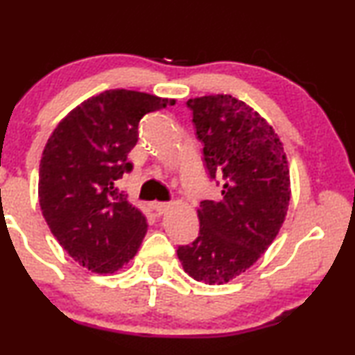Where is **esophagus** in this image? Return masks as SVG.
Here are the masks:
<instances>
[{"instance_id": "34e87169", "label": "esophagus", "mask_w": 355, "mask_h": 355, "mask_svg": "<svg viewBox=\"0 0 355 355\" xmlns=\"http://www.w3.org/2000/svg\"><path fill=\"white\" fill-rule=\"evenodd\" d=\"M168 207H171V202H161V201H154L153 202V209L157 214H164Z\"/></svg>"}]
</instances>
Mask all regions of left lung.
Listing matches in <instances>:
<instances>
[{
  "label": "left lung",
  "instance_id": "left-lung-1",
  "mask_svg": "<svg viewBox=\"0 0 355 355\" xmlns=\"http://www.w3.org/2000/svg\"><path fill=\"white\" fill-rule=\"evenodd\" d=\"M187 106L209 177H222V198L201 202L199 236L177 256L196 282L223 284L246 272L283 225L291 198L286 154L270 123L232 94Z\"/></svg>",
  "mask_w": 355,
  "mask_h": 355
}]
</instances>
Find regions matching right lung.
Wrapping results in <instances>:
<instances>
[{"label":"right lung","instance_id":"right-lung-1","mask_svg":"<svg viewBox=\"0 0 355 355\" xmlns=\"http://www.w3.org/2000/svg\"><path fill=\"white\" fill-rule=\"evenodd\" d=\"M175 99L107 89L83 101L54 128L40 161L43 217L66 252L94 273H114L137 254L148 223L119 191L132 172L128 153L148 112Z\"/></svg>","mask_w":355,"mask_h":355}]
</instances>
